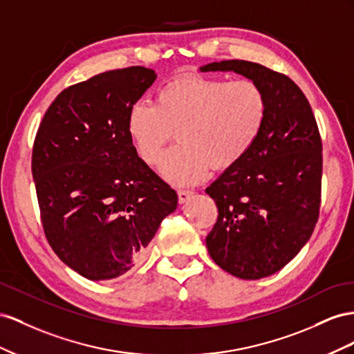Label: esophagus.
<instances>
[{"instance_id":"1","label":"esophagus","mask_w":354,"mask_h":354,"mask_svg":"<svg viewBox=\"0 0 354 354\" xmlns=\"http://www.w3.org/2000/svg\"><path fill=\"white\" fill-rule=\"evenodd\" d=\"M194 193L191 189H178V198H179V203H185V201L193 196Z\"/></svg>"}]
</instances>
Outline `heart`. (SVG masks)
<instances>
[{
    "mask_svg": "<svg viewBox=\"0 0 354 354\" xmlns=\"http://www.w3.org/2000/svg\"><path fill=\"white\" fill-rule=\"evenodd\" d=\"M267 95L254 80L183 74L157 90L156 102L139 100L129 111L127 132L147 165L178 184H193L207 170L225 171L243 160L264 129Z\"/></svg>",
    "mask_w": 354,
    "mask_h": 354,
    "instance_id": "heart-1",
    "label": "heart"
}]
</instances>
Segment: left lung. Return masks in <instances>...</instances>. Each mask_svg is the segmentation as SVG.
Here are the masks:
<instances>
[{
  "label": "left lung",
  "mask_w": 354,
  "mask_h": 354,
  "mask_svg": "<svg viewBox=\"0 0 354 354\" xmlns=\"http://www.w3.org/2000/svg\"><path fill=\"white\" fill-rule=\"evenodd\" d=\"M201 71H234L267 95L264 129L248 156L206 193L218 219L206 237L209 255L230 274L257 280L274 274L302 249L322 201V138L315 114L292 80L248 60H222Z\"/></svg>",
  "instance_id": "left-lung-1"
}]
</instances>
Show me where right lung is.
<instances>
[{"instance_id": "obj_1", "label": "right lung", "mask_w": 354, "mask_h": 354, "mask_svg": "<svg viewBox=\"0 0 354 354\" xmlns=\"http://www.w3.org/2000/svg\"><path fill=\"white\" fill-rule=\"evenodd\" d=\"M156 73L130 66L66 87L46 111L32 147L48 245L88 280L123 276L176 209L175 189L151 170L127 132L129 111Z\"/></svg>"}]
</instances>
